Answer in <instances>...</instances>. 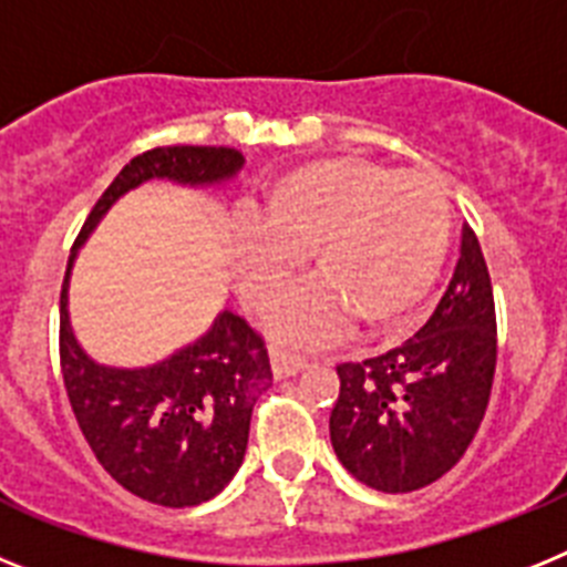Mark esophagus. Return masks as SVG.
I'll list each match as a JSON object with an SVG mask.
<instances>
[{
  "instance_id": "34e87169",
  "label": "esophagus",
  "mask_w": 567,
  "mask_h": 567,
  "mask_svg": "<svg viewBox=\"0 0 567 567\" xmlns=\"http://www.w3.org/2000/svg\"><path fill=\"white\" fill-rule=\"evenodd\" d=\"M270 368H274V377L285 379L299 373L302 368H308V359L297 351H285V348H274L270 351Z\"/></svg>"
}]
</instances>
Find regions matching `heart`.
Instances as JSON below:
<instances>
[{
  "mask_svg": "<svg viewBox=\"0 0 567 567\" xmlns=\"http://www.w3.org/2000/svg\"><path fill=\"white\" fill-rule=\"evenodd\" d=\"M259 223L236 234V285L270 311L313 249V285L279 313L290 339H328L351 319L393 331L422 305L451 245V202L440 179L396 174L362 156L290 167L270 182Z\"/></svg>",
  "mask_w": 567,
  "mask_h": 567,
  "instance_id": "b5f03b06",
  "label": "heart"
}]
</instances>
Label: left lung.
Here are the masks:
<instances>
[{
    "mask_svg": "<svg viewBox=\"0 0 567 567\" xmlns=\"http://www.w3.org/2000/svg\"><path fill=\"white\" fill-rule=\"evenodd\" d=\"M496 371V308L474 228L436 311L400 348L342 362L331 445L359 482L385 494L447 474L480 431Z\"/></svg>",
    "mask_w": 567,
    "mask_h": 567,
    "instance_id": "obj_1",
    "label": "left lung"
}]
</instances>
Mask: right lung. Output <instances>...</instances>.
I'll list each match as a JSON object with an SVG mask.
<instances>
[{"label": "right lung", "instance_id": "right-lung-1", "mask_svg": "<svg viewBox=\"0 0 567 567\" xmlns=\"http://www.w3.org/2000/svg\"><path fill=\"white\" fill-rule=\"evenodd\" d=\"M234 147L162 145L134 156L87 214L73 250L125 190L145 179L205 185L234 176ZM68 270L59 293V365L82 436L122 488L165 508L208 502L234 480L248 447L250 413L274 382L265 337L223 311L199 342L142 371L102 368L68 328Z\"/></svg>", "mask_w": 567, "mask_h": 567}]
</instances>
